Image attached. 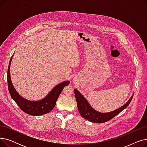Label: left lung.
Wrapping results in <instances>:
<instances>
[{"label":"left lung","mask_w":147,"mask_h":147,"mask_svg":"<svg viewBox=\"0 0 147 147\" xmlns=\"http://www.w3.org/2000/svg\"><path fill=\"white\" fill-rule=\"evenodd\" d=\"M75 97L77 101V105H78V110L82 116L89 121L95 123H102L106 121H109L112 119L115 116H116L120 113H121L123 110L129 105L131 102L133 98L134 95L131 96L129 101L122 107H120L119 109L113 111L109 113H100L92 108L86 99L80 93V92L76 89H74Z\"/></svg>","instance_id":"8db88e82"}]
</instances>
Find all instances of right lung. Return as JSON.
Instances as JSON below:
<instances>
[{
    "mask_svg": "<svg viewBox=\"0 0 147 147\" xmlns=\"http://www.w3.org/2000/svg\"><path fill=\"white\" fill-rule=\"evenodd\" d=\"M12 56L7 69V86L9 94L13 101L17 104L22 111L32 115H40L47 114L53 110L56 105L57 99L64 88L69 83V81H64L53 88L48 95L43 99L37 101H32L21 96L15 89L10 76V64L13 57Z\"/></svg>",
    "mask_w": 147,
    "mask_h": 147,
    "instance_id": "right-lung-1",
    "label": "right lung"
}]
</instances>
